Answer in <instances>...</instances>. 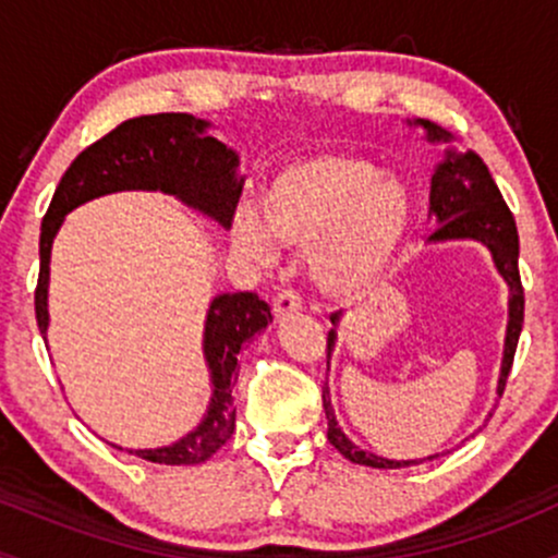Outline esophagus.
<instances>
[{"label": "esophagus", "mask_w": 558, "mask_h": 558, "mask_svg": "<svg viewBox=\"0 0 558 558\" xmlns=\"http://www.w3.org/2000/svg\"><path fill=\"white\" fill-rule=\"evenodd\" d=\"M272 312L278 319H286L301 312V296L296 291H280L272 301Z\"/></svg>", "instance_id": "obj_1"}]
</instances>
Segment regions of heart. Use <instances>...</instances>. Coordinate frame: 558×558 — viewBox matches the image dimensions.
Returning <instances> with one entry per match:
<instances>
[{
  "label": "heart",
  "mask_w": 558,
  "mask_h": 558,
  "mask_svg": "<svg viewBox=\"0 0 558 558\" xmlns=\"http://www.w3.org/2000/svg\"><path fill=\"white\" fill-rule=\"evenodd\" d=\"M259 215L235 209L230 243L257 265L278 262V240L310 252L312 280L332 299L367 296L414 226V194L399 175L338 151L288 159L262 185Z\"/></svg>",
  "instance_id": "obj_1"
}]
</instances>
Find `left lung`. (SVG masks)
Returning <instances> with one entry per match:
<instances>
[{"mask_svg":"<svg viewBox=\"0 0 558 558\" xmlns=\"http://www.w3.org/2000/svg\"><path fill=\"white\" fill-rule=\"evenodd\" d=\"M409 125H420L425 131V138L430 144H451L453 136L446 128L430 123V120H409ZM430 217H435V233H430L427 243H446V241H477L490 252L493 267L509 286V323H506L504 338V360L501 375H498L496 393H504L506 377H509L511 362H514L517 341H520L522 323H524V291L520 280V235H517L514 215L506 207L501 191L493 181L488 165L480 159L475 151H457L448 146L444 162L435 165L430 181ZM332 330L328 332V369L330 356L338 341V312L330 315ZM323 407L328 417V440L349 462L375 466V470H399V466L420 464L422 459H396L377 457V453L364 451L341 430L336 412H332L330 388L325 383L323 388ZM493 417V414H488ZM438 457V453H435ZM433 459V457H427Z\"/></svg>","mask_w":558,"mask_h":558,"instance_id":"left-lung-1","label":"left lung"}]
</instances>
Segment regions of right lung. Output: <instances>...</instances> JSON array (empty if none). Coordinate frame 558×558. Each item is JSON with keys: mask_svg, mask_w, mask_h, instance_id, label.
I'll list each match as a JSON object with an SVG mask.
<instances>
[{"mask_svg": "<svg viewBox=\"0 0 558 558\" xmlns=\"http://www.w3.org/2000/svg\"><path fill=\"white\" fill-rule=\"evenodd\" d=\"M213 123L185 112L144 114L120 123L96 144L83 149L57 185L41 222L38 241L36 323L41 336L49 330V262L57 230L65 215L92 198L118 191H162L185 207L196 209L220 228H230L243 178L239 155L209 133ZM272 323L267 301L257 293H220L213 299L204 323V362L213 380L207 414L175 444L159 448H125L155 464H202L228 444L235 430L233 388L239 380V351ZM114 446V444H110ZM123 451V446H114Z\"/></svg>", "mask_w": 558, "mask_h": 558, "instance_id": "add662e5", "label": "right lung"}]
</instances>
